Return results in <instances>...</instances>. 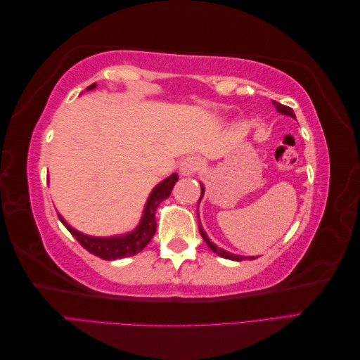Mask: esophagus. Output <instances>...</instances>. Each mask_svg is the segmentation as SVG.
<instances>
[{
	"mask_svg": "<svg viewBox=\"0 0 360 360\" xmlns=\"http://www.w3.org/2000/svg\"><path fill=\"white\" fill-rule=\"evenodd\" d=\"M200 168H201V160L198 158H193V156H188L180 163V172L183 174V176H192V174L198 172Z\"/></svg>",
	"mask_w": 360,
	"mask_h": 360,
	"instance_id": "34e87169",
	"label": "esophagus"
}]
</instances>
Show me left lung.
<instances>
[{
    "label": "left lung",
    "instance_id": "1",
    "mask_svg": "<svg viewBox=\"0 0 360 360\" xmlns=\"http://www.w3.org/2000/svg\"><path fill=\"white\" fill-rule=\"evenodd\" d=\"M274 105H275V108H276V111L278 112H281V114H285V115H290V117H292V118H296V114L292 112V110L290 106H285V105H282V103H278V102H275L274 101ZM202 192H204V188L201 186V197H202ZM201 197H200V200H201ZM200 202V201H198ZM198 225H200V222H198ZM200 234L202 236V238H204V242L207 243V246H209L213 252H216L217 255L219 257H222V258H230V259H233V261H242V259H255V257H240V255H234V254H230V252H226V250H224V249H221V248H217L214 243H212L210 242V238L207 237V234L204 233V230L201 228V225H200Z\"/></svg>",
    "mask_w": 360,
    "mask_h": 360
}]
</instances>
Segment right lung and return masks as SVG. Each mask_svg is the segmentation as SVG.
I'll list each match as a JSON object with an SVG mask.
<instances>
[{"instance_id": "1", "label": "right lung", "mask_w": 360, "mask_h": 360, "mask_svg": "<svg viewBox=\"0 0 360 360\" xmlns=\"http://www.w3.org/2000/svg\"><path fill=\"white\" fill-rule=\"evenodd\" d=\"M96 86V84H91L90 86H86V90H93ZM179 180L177 174H172L168 179L163 180L162 183H159L158 186L151 191L148 201L146 204V210H144V216L141 219L139 225L136 226V230L129 233L126 236L122 237H90V236H84L81 233H78L76 230L66 224V221L58 214L60 221L63 222V225L68 228L70 231V234L81 243V246L84 249L89 250L90 254L99 257L102 259H120L124 257H132L136 255L138 252L143 250L148 242L153 238L155 233H156V209L159 207V204L169 197V193L174 188V184Z\"/></svg>"}]
</instances>
